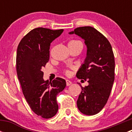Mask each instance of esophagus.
Wrapping results in <instances>:
<instances>
[{
	"label": "esophagus",
	"instance_id": "esophagus-1",
	"mask_svg": "<svg viewBox=\"0 0 132 132\" xmlns=\"http://www.w3.org/2000/svg\"><path fill=\"white\" fill-rule=\"evenodd\" d=\"M66 86H70V85L72 84V82H71L70 80H66Z\"/></svg>",
	"mask_w": 132,
	"mask_h": 132
}]
</instances>
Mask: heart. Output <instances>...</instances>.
Instances as JSON below:
<instances>
[{"instance_id": "b5f03b06", "label": "heart", "mask_w": 132, "mask_h": 132, "mask_svg": "<svg viewBox=\"0 0 132 132\" xmlns=\"http://www.w3.org/2000/svg\"><path fill=\"white\" fill-rule=\"evenodd\" d=\"M81 43V42H80V41H77V40H73V41H70L69 43Z\"/></svg>"}]
</instances>
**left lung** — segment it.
<instances>
[{"label": "left lung", "instance_id": "obj_1", "mask_svg": "<svg viewBox=\"0 0 132 132\" xmlns=\"http://www.w3.org/2000/svg\"><path fill=\"white\" fill-rule=\"evenodd\" d=\"M70 34H76L84 41L86 57L77 71V77L87 80L77 100L78 110L85 115L98 114L107 103L114 81L115 61L108 39L92 27H81Z\"/></svg>", "mask_w": 132, "mask_h": 132}]
</instances>
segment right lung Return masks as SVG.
<instances>
[{"label": "right lung", "instance_id": "1", "mask_svg": "<svg viewBox=\"0 0 132 132\" xmlns=\"http://www.w3.org/2000/svg\"><path fill=\"white\" fill-rule=\"evenodd\" d=\"M63 30L36 28L22 38L17 48L16 72L23 94L32 110L45 119L57 114L56 97L66 86L59 77L45 80L41 70L48 62L50 43Z\"/></svg>", "mask_w": 132, "mask_h": 132}]
</instances>
